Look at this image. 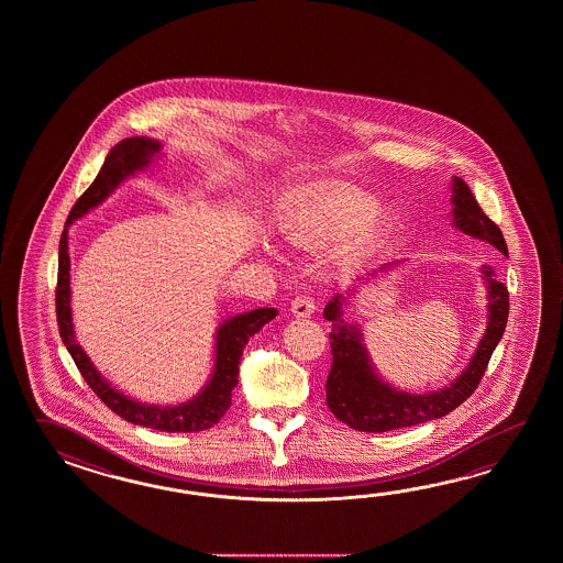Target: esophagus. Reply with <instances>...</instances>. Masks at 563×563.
Here are the masks:
<instances>
[{
    "instance_id": "1",
    "label": "esophagus",
    "mask_w": 563,
    "mask_h": 563,
    "mask_svg": "<svg viewBox=\"0 0 563 563\" xmlns=\"http://www.w3.org/2000/svg\"><path fill=\"white\" fill-rule=\"evenodd\" d=\"M316 311V303L310 296H298L291 301V313L296 318H310L311 313Z\"/></svg>"
}]
</instances>
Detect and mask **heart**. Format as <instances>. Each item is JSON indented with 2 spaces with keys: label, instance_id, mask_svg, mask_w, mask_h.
<instances>
[{
  "label": "heart",
  "instance_id": "b5f03b06",
  "mask_svg": "<svg viewBox=\"0 0 563 563\" xmlns=\"http://www.w3.org/2000/svg\"><path fill=\"white\" fill-rule=\"evenodd\" d=\"M378 201L346 185H322L301 192L282 207L277 231L299 247L338 240L335 260L352 265L364 260L393 225L388 213H376Z\"/></svg>",
  "mask_w": 563,
  "mask_h": 563
}]
</instances>
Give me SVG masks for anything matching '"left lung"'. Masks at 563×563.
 <instances>
[{
	"mask_svg": "<svg viewBox=\"0 0 563 563\" xmlns=\"http://www.w3.org/2000/svg\"><path fill=\"white\" fill-rule=\"evenodd\" d=\"M451 205L453 225L459 231L475 240L487 241L503 255H507L501 229L483 213L467 183L459 177H453L451 185ZM393 265H383L378 272H386ZM378 272H372L371 276L376 277ZM481 277L487 286L485 334L481 335L477 350L468 360L465 371L453 383L424 395L400 390L383 380L368 356L362 330L356 323H347L342 318L347 303L346 296L338 294L332 301H328L323 318L332 322V368L325 380V402L335 419L342 420L354 431L386 432L441 419L461 407L475 393L478 380L487 371L490 354L503 338L509 316V291L503 282L495 279L493 267L483 265Z\"/></svg>",
	"mask_w": 563,
	"mask_h": 563,
	"instance_id": "obj_1",
	"label": "left lung"
}]
</instances>
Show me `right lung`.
Returning a JSON list of instances; mask_svg holds the SVG:
<instances>
[{"mask_svg":"<svg viewBox=\"0 0 563 563\" xmlns=\"http://www.w3.org/2000/svg\"><path fill=\"white\" fill-rule=\"evenodd\" d=\"M163 144L146 136L124 139L108 153L104 165L96 175L95 183L86 189L85 195L76 201L68 216L66 228L62 231L60 252H58V287H56V316L60 338L66 350L70 352L80 374L98 398L112 412L129 420L132 424L165 432H199L211 429L228 412L231 405V390L238 386L240 360L243 347L253 334H257L265 323L277 316L276 308H260L245 311L219 323L216 332V360L209 383L179 405H151L120 393L117 386L96 371L92 360L88 358L74 334L73 308H70V255H68V228L76 219L85 217L104 203L120 183L136 177L146 168L153 167L161 158Z\"/></svg>","mask_w":563,"mask_h":563,"instance_id":"obj_1","label":"right lung"}]
</instances>
